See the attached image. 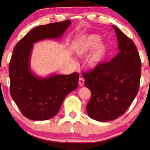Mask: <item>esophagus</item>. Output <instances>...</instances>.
<instances>
[{"label":"esophagus","instance_id":"esophagus-1","mask_svg":"<svg viewBox=\"0 0 150 150\" xmlns=\"http://www.w3.org/2000/svg\"><path fill=\"white\" fill-rule=\"evenodd\" d=\"M84 83H85V80H84L83 78H80L79 80V83L81 86L84 85Z\"/></svg>","mask_w":150,"mask_h":150}]
</instances>
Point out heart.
I'll return each instance as SVG.
<instances>
[{"label":"heart","instance_id":"b5f03b06","mask_svg":"<svg viewBox=\"0 0 150 150\" xmlns=\"http://www.w3.org/2000/svg\"><path fill=\"white\" fill-rule=\"evenodd\" d=\"M101 37L96 34L88 35L78 43L76 54L84 57L93 51L87 61V65L90 69H95L104 61L108 53V47L102 44Z\"/></svg>","mask_w":150,"mask_h":150}]
</instances>
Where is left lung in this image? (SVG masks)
<instances>
[{
  "mask_svg": "<svg viewBox=\"0 0 150 150\" xmlns=\"http://www.w3.org/2000/svg\"><path fill=\"white\" fill-rule=\"evenodd\" d=\"M120 52L108 63L83 72L91 92L86 106L88 115L98 122L115 120L126 111L139 91L141 61L134 43L116 26Z\"/></svg>",
  "mask_w": 150,
  "mask_h": 150,
  "instance_id": "1",
  "label": "left lung"
}]
</instances>
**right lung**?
<instances>
[{
    "label": "right lung",
    "instance_id": "1",
    "mask_svg": "<svg viewBox=\"0 0 150 150\" xmlns=\"http://www.w3.org/2000/svg\"><path fill=\"white\" fill-rule=\"evenodd\" d=\"M71 21L50 23L30 30L14 47L9 65L10 93L22 115L29 120H48L56 115L63 100L78 87L79 74L35 76L30 69L33 44L46 39H59Z\"/></svg>",
    "mask_w": 150,
    "mask_h": 150
}]
</instances>
